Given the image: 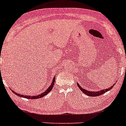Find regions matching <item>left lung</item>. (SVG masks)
Here are the masks:
<instances>
[{"label": "left lung", "mask_w": 126, "mask_h": 126, "mask_svg": "<svg viewBox=\"0 0 126 126\" xmlns=\"http://www.w3.org/2000/svg\"><path fill=\"white\" fill-rule=\"evenodd\" d=\"M115 85V84H114L112 87H109V88L105 89V90H102L101 91H88V90H86L85 89L82 88V87H81V86H80L79 85V83H77V85L78 87H79V88L80 89L81 91L82 92H83L85 95H88V96H99L102 94H103L105 93L106 92L108 91H110L112 89L113 87H114V85Z\"/></svg>", "instance_id": "1"}]
</instances>
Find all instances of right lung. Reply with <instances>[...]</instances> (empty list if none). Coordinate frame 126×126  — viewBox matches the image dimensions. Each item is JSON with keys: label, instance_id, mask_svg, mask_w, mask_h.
<instances>
[{"label": "right lung", "instance_id": "1", "mask_svg": "<svg viewBox=\"0 0 126 126\" xmlns=\"http://www.w3.org/2000/svg\"><path fill=\"white\" fill-rule=\"evenodd\" d=\"M0 75H1V73H0ZM55 77H54V78L53 79V80H52V82L51 84H50V85L49 86V87H48V88H47V90L45 91V92H42V93L41 94L34 95V96H28V95H21V94H20L16 93V92L15 91H13L12 90V91L14 94H15L16 95H17V96H18L23 97V98H27V99H39V98H42V97H44V96H45L46 95H47V94H48L49 92L52 90V88H53L54 85H55Z\"/></svg>", "mask_w": 126, "mask_h": 126}]
</instances>
